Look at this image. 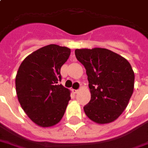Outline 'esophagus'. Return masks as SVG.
Returning a JSON list of instances; mask_svg holds the SVG:
<instances>
[{
	"label": "esophagus",
	"mask_w": 148,
	"mask_h": 148,
	"mask_svg": "<svg viewBox=\"0 0 148 148\" xmlns=\"http://www.w3.org/2000/svg\"><path fill=\"white\" fill-rule=\"evenodd\" d=\"M78 89H77V90H75V89H73V92H74V94H76V93H77V92H78Z\"/></svg>",
	"instance_id": "esophagus-1"
}]
</instances>
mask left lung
I'll use <instances>...</instances> for the list:
<instances>
[{"mask_svg":"<svg viewBox=\"0 0 148 148\" xmlns=\"http://www.w3.org/2000/svg\"><path fill=\"white\" fill-rule=\"evenodd\" d=\"M74 52L88 76L91 99L84 107L85 114L98 124L115 121L134 89L135 75L130 63L107 49H81Z\"/></svg>","mask_w":148,"mask_h":148,"instance_id":"obj_1","label":"left lung"}]
</instances>
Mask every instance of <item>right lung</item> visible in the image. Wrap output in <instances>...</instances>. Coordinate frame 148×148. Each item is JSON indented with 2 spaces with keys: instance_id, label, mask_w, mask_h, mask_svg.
Instances as JSON below:
<instances>
[{
  "instance_id": "obj_1",
  "label": "right lung",
  "mask_w": 148,
  "mask_h": 148,
  "mask_svg": "<svg viewBox=\"0 0 148 148\" xmlns=\"http://www.w3.org/2000/svg\"><path fill=\"white\" fill-rule=\"evenodd\" d=\"M71 49L49 45L27 56L16 76L17 97L24 112L38 126L56 125L64 115L71 91L58 85L60 69Z\"/></svg>"
}]
</instances>
